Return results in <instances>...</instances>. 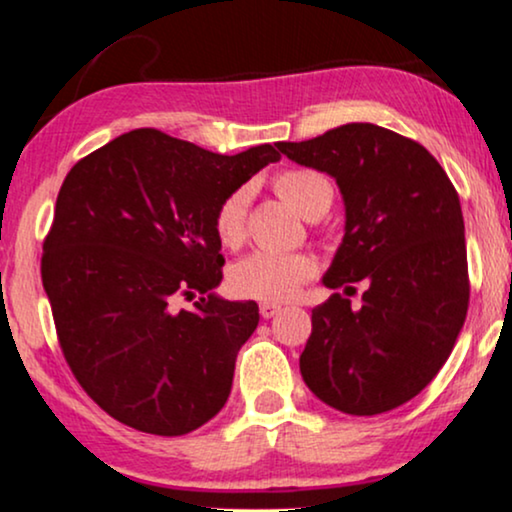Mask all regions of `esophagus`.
Instances as JSON below:
<instances>
[{"mask_svg": "<svg viewBox=\"0 0 512 512\" xmlns=\"http://www.w3.org/2000/svg\"><path fill=\"white\" fill-rule=\"evenodd\" d=\"M258 311H261L263 318H273V315H277V313L282 311V306L280 304H268V301H266V304H261V308H258Z\"/></svg>", "mask_w": 512, "mask_h": 512, "instance_id": "1", "label": "esophagus"}]
</instances>
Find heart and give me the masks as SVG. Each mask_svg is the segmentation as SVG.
<instances>
[{
    "instance_id": "b5f03b06",
    "label": "heart",
    "mask_w": 512,
    "mask_h": 512,
    "mask_svg": "<svg viewBox=\"0 0 512 512\" xmlns=\"http://www.w3.org/2000/svg\"><path fill=\"white\" fill-rule=\"evenodd\" d=\"M273 187L277 197L308 220L325 216L334 201L332 180L311 168L282 170L275 175ZM246 201H249V192L237 189L218 206L216 235L220 244L230 249L242 244L246 237ZM315 273H318V263L311 254L254 251L230 268V287L244 299L273 304V301L292 299Z\"/></svg>"
}]
</instances>
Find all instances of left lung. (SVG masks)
Masks as SVG:
<instances>
[{
    "label": "left lung",
    "instance_id": "8db88e82",
    "mask_svg": "<svg viewBox=\"0 0 512 512\" xmlns=\"http://www.w3.org/2000/svg\"><path fill=\"white\" fill-rule=\"evenodd\" d=\"M277 149L327 173L342 192L344 237L323 285L368 287L361 308L339 294L313 308L301 377L342 413L399 408L434 380L468 313L456 187L422 144L372 123H346Z\"/></svg>",
    "mask_w": 512,
    "mask_h": 512
}]
</instances>
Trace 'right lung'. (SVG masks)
<instances>
[{
	"label": "right lung",
	"instance_id": "right-lung-1",
	"mask_svg": "<svg viewBox=\"0 0 512 512\" xmlns=\"http://www.w3.org/2000/svg\"><path fill=\"white\" fill-rule=\"evenodd\" d=\"M275 161L273 144L225 156L140 128L66 175L42 285L75 380L111 418L180 437L225 406L258 306L213 292L225 263L216 213ZM197 291L192 312L169 308Z\"/></svg>",
	"mask_w": 512,
	"mask_h": 512
}]
</instances>
